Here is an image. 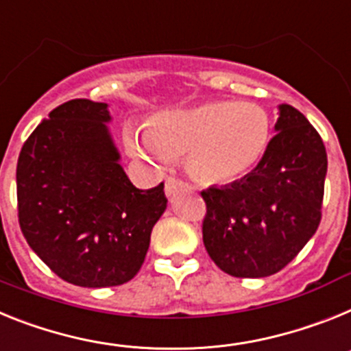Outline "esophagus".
<instances>
[{
	"mask_svg": "<svg viewBox=\"0 0 351 351\" xmlns=\"http://www.w3.org/2000/svg\"><path fill=\"white\" fill-rule=\"evenodd\" d=\"M182 187H185V184L178 178H166V184H164V191H166L167 197H171Z\"/></svg>",
	"mask_w": 351,
	"mask_h": 351,
	"instance_id": "34e87169",
	"label": "esophagus"
}]
</instances>
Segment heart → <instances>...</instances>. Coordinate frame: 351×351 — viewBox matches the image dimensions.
Instances as JSON below:
<instances>
[{"mask_svg":"<svg viewBox=\"0 0 351 351\" xmlns=\"http://www.w3.org/2000/svg\"><path fill=\"white\" fill-rule=\"evenodd\" d=\"M272 121L251 102L213 100L164 111L148 129L127 127L130 154L154 162L187 155V167L205 184H230L247 175L267 154Z\"/></svg>","mask_w":351,"mask_h":351,"instance_id":"1","label":"heart"}]
</instances>
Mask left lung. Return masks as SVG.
Listing matches in <instances>:
<instances>
[{
	"instance_id": "1",
	"label": "left lung",
	"mask_w": 351,
	"mask_h": 351,
	"mask_svg": "<svg viewBox=\"0 0 351 351\" xmlns=\"http://www.w3.org/2000/svg\"><path fill=\"white\" fill-rule=\"evenodd\" d=\"M276 136L251 173L201 193L203 243L233 277H267L293 260L318 230L327 152L293 106L281 104Z\"/></svg>"
}]
</instances>
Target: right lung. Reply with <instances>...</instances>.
Returning <instances> with one entry per match:
<instances>
[{
    "instance_id": "1",
    "label": "right lung",
    "mask_w": 351,
    "mask_h": 351,
    "mask_svg": "<svg viewBox=\"0 0 351 351\" xmlns=\"http://www.w3.org/2000/svg\"><path fill=\"white\" fill-rule=\"evenodd\" d=\"M108 104L75 99L32 132L17 160L24 239L58 277L83 288L120 286L139 272L164 184L134 187L120 166Z\"/></svg>"
}]
</instances>
